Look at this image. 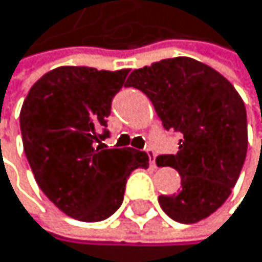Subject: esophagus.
Instances as JSON below:
<instances>
[{"label":"esophagus","mask_w":262,"mask_h":262,"mask_svg":"<svg viewBox=\"0 0 262 262\" xmlns=\"http://www.w3.org/2000/svg\"><path fill=\"white\" fill-rule=\"evenodd\" d=\"M146 152H148V156H149V164H151V167L156 168V152H154L152 149H148Z\"/></svg>","instance_id":"1"}]
</instances>
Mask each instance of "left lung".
Here are the masks:
<instances>
[{"instance_id": "left-lung-1", "label": "left lung", "mask_w": 262, "mask_h": 262, "mask_svg": "<svg viewBox=\"0 0 262 262\" xmlns=\"http://www.w3.org/2000/svg\"><path fill=\"white\" fill-rule=\"evenodd\" d=\"M127 82L148 95L167 130L183 135L177 154L156 159L181 177L180 192L159 195L162 210L184 224L210 216L231 195L247 157L244 100L223 74L189 57L134 70Z\"/></svg>"}]
</instances>
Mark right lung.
<instances>
[{
	"instance_id": "right-lung-1",
	"label": "right lung",
	"mask_w": 262,
	"mask_h": 262,
	"mask_svg": "<svg viewBox=\"0 0 262 262\" xmlns=\"http://www.w3.org/2000/svg\"><path fill=\"white\" fill-rule=\"evenodd\" d=\"M128 70L58 67L30 89L20 111L24 151L38 186L65 215L95 223L124 201L125 183L149 157L132 148L105 149L111 101ZM103 132H101V128Z\"/></svg>"
}]
</instances>
